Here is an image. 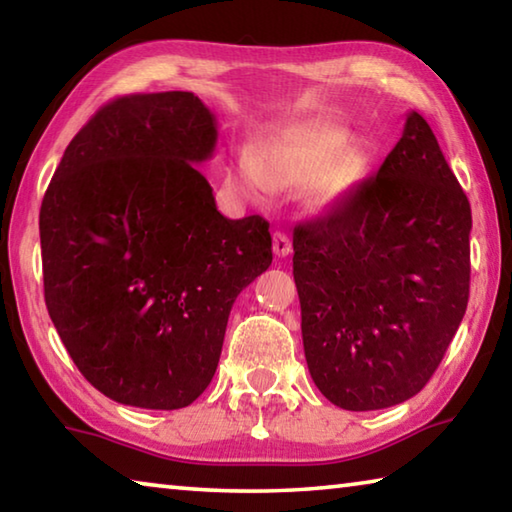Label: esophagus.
I'll list each match as a JSON object with an SVG mask.
<instances>
[{
  "label": "esophagus",
  "instance_id": "esophagus-1",
  "mask_svg": "<svg viewBox=\"0 0 512 512\" xmlns=\"http://www.w3.org/2000/svg\"><path fill=\"white\" fill-rule=\"evenodd\" d=\"M273 253L277 257H287L291 253V239L284 232H275L273 235Z\"/></svg>",
  "mask_w": 512,
  "mask_h": 512
}]
</instances>
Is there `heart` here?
<instances>
[{
    "label": "heart",
    "instance_id": "heart-1",
    "mask_svg": "<svg viewBox=\"0 0 512 512\" xmlns=\"http://www.w3.org/2000/svg\"><path fill=\"white\" fill-rule=\"evenodd\" d=\"M348 146L350 135L339 128L282 137L264 144L257 158L241 153L230 171V183L248 201L264 203L273 187L287 189L309 180L311 201H334L357 178V162L345 153Z\"/></svg>",
    "mask_w": 512,
    "mask_h": 512
}]
</instances>
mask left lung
I'll use <instances>...</instances> for the list:
<instances>
[{
  "instance_id": "8db88e82",
  "label": "left lung",
  "mask_w": 512,
  "mask_h": 512,
  "mask_svg": "<svg viewBox=\"0 0 512 512\" xmlns=\"http://www.w3.org/2000/svg\"><path fill=\"white\" fill-rule=\"evenodd\" d=\"M472 210L422 115L377 176L293 230L309 375L345 411L388 409L436 372L470 298Z\"/></svg>"
}]
</instances>
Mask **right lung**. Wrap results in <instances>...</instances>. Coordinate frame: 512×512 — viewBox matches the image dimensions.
<instances>
[{
    "mask_svg": "<svg viewBox=\"0 0 512 512\" xmlns=\"http://www.w3.org/2000/svg\"><path fill=\"white\" fill-rule=\"evenodd\" d=\"M216 137L194 92L119 97L69 142L42 198L51 323L119 404H192L219 366L237 296L273 262L268 221L225 219L196 169Z\"/></svg>",
    "mask_w": 512,
    "mask_h": 512,
    "instance_id": "right-lung-1",
    "label": "right lung"
}]
</instances>
